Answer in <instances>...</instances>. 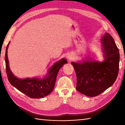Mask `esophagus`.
Here are the masks:
<instances>
[{
  "label": "esophagus",
  "mask_w": 125,
  "mask_h": 125,
  "mask_svg": "<svg viewBox=\"0 0 125 125\" xmlns=\"http://www.w3.org/2000/svg\"><path fill=\"white\" fill-rule=\"evenodd\" d=\"M67 58L69 61H71L73 58V56L72 54H69L67 56Z\"/></svg>",
  "instance_id": "esophagus-1"
}]
</instances>
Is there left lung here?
<instances>
[{"label":"left lung","mask_w":125,"mask_h":125,"mask_svg":"<svg viewBox=\"0 0 125 125\" xmlns=\"http://www.w3.org/2000/svg\"><path fill=\"white\" fill-rule=\"evenodd\" d=\"M104 60L102 62L88 57L78 62H71L77 77L76 89L88 97L102 94L117 78L120 55L115 40L106 33L100 40Z\"/></svg>","instance_id":"8db88e82"}]
</instances>
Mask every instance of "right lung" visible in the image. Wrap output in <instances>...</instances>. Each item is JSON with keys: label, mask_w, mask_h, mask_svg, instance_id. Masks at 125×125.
<instances>
[{"label": "right lung", "mask_w": 125, "mask_h": 125, "mask_svg": "<svg viewBox=\"0 0 125 125\" xmlns=\"http://www.w3.org/2000/svg\"><path fill=\"white\" fill-rule=\"evenodd\" d=\"M10 43V42L6 47L5 59L7 78L10 84L30 98H42L48 95L54 88L58 71L63 65L68 63L67 60L62 58L54 63L49 69L46 76L42 78H18L13 73L10 68L7 56V49Z\"/></svg>", "instance_id": "1"}]
</instances>
